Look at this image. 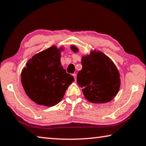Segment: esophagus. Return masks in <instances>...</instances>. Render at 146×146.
<instances>
[{"label": "esophagus", "mask_w": 146, "mask_h": 146, "mask_svg": "<svg viewBox=\"0 0 146 146\" xmlns=\"http://www.w3.org/2000/svg\"><path fill=\"white\" fill-rule=\"evenodd\" d=\"M73 75V76H74V78H75V80L76 81V73H74Z\"/></svg>", "instance_id": "obj_1"}]
</instances>
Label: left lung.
<instances>
[{"label":"left lung","instance_id":"left-lung-1","mask_svg":"<svg viewBox=\"0 0 146 146\" xmlns=\"http://www.w3.org/2000/svg\"><path fill=\"white\" fill-rule=\"evenodd\" d=\"M76 53L78 49L71 47ZM82 69L76 76L78 85L89 102L106 103L113 99L119 91V72L111 59L100 51H91L82 57Z\"/></svg>","mask_w":146,"mask_h":146}]
</instances>
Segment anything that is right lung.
<instances>
[{
    "label": "right lung",
    "instance_id": "obj_1",
    "mask_svg": "<svg viewBox=\"0 0 146 146\" xmlns=\"http://www.w3.org/2000/svg\"><path fill=\"white\" fill-rule=\"evenodd\" d=\"M55 46L36 54L21 73L22 84L27 95L36 104L53 106L64 97L74 77L61 66L60 51Z\"/></svg>",
    "mask_w": 146,
    "mask_h": 146
}]
</instances>
